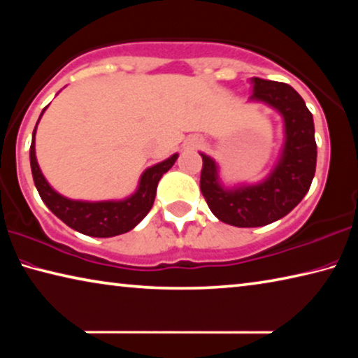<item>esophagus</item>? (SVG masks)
<instances>
[{
    "label": "esophagus",
    "instance_id": "obj_1",
    "mask_svg": "<svg viewBox=\"0 0 358 358\" xmlns=\"http://www.w3.org/2000/svg\"><path fill=\"white\" fill-rule=\"evenodd\" d=\"M192 146H197V143H192Z\"/></svg>",
    "mask_w": 358,
    "mask_h": 358
}]
</instances>
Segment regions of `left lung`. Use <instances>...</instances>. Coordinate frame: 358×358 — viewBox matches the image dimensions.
Instances as JSON below:
<instances>
[{"instance_id":"obj_1","label":"left lung","mask_w":358,"mask_h":358,"mask_svg":"<svg viewBox=\"0 0 358 358\" xmlns=\"http://www.w3.org/2000/svg\"><path fill=\"white\" fill-rule=\"evenodd\" d=\"M252 99L274 106L285 119V148L269 178L257 186L224 191L215 162L201 155L203 199L220 221L237 228L266 226L290 213L309 191L317 164L314 121L301 95L285 83L253 78Z\"/></svg>"}]
</instances>
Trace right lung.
Listing matches in <instances>:
<instances>
[{
  "label": "right lung",
  "mask_w": 358,
  "mask_h": 358,
  "mask_svg": "<svg viewBox=\"0 0 358 358\" xmlns=\"http://www.w3.org/2000/svg\"><path fill=\"white\" fill-rule=\"evenodd\" d=\"M46 110V108H44ZM43 110V113H44ZM41 113V115H43ZM41 117V116H39ZM39 121V119H38ZM38 126V124H36ZM35 132L30 146V164L35 186L43 202L49 207L55 217H59L66 226L81 234L92 237H113L135 228L150 212L155 203L159 180L173 166L178 155H173L167 161L150 167L141 175L138 191L132 197L119 202H79L70 201L60 196L48 185L35 156Z\"/></svg>",
  "instance_id": "1"
}]
</instances>
